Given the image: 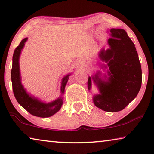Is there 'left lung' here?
I'll return each instance as SVG.
<instances>
[{"instance_id": "1", "label": "left lung", "mask_w": 154, "mask_h": 154, "mask_svg": "<svg viewBox=\"0 0 154 154\" xmlns=\"http://www.w3.org/2000/svg\"><path fill=\"white\" fill-rule=\"evenodd\" d=\"M109 32V48L99 53L100 59L107 63L103 66L108 68L109 77L105 81L98 71L88 77V88L91 89L93 80L100 92L93 97L94 104L104 111L115 112L123 109L137 96L142 84V70L135 45L126 31L111 29Z\"/></svg>"}]
</instances>
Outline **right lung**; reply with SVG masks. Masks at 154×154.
Instances as JSON below:
<instances>
[{
	"label": "right lung",
	"mask_w": 154,
	"mask_h": 154,
	"mask_svg": "<svg viewBox=\"0 0 154 154\" xmlns=\"http://www.w3.org/2000/svg\"><path fill=\"white\" fill-rule=\"evenodd\" d=\"M27 39V38L23 39L14 52L11 72L13 92L18 103L28 112L33 116L46 118V117L53 116V114H55L56 112L60 110L63 104V98L61 96L57 99L50 102V103H43L35 97L30 96L26 92V90L24 88L21 83L19 58H20L21 51L23 48L24 43L26 42ZM69 76L70 74L67 75L62 80V86H61L62 94L64 93L65 86L67 84Z\"/></svg>",
	"instance_id": "1"
}]
</instances>
